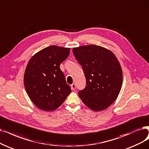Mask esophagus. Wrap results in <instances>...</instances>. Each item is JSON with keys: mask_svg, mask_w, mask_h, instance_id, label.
<instances>
[{"mask_svg": "<svg viewBox=\"0 0 149 149\" xmlns=\"http://www.w3.org/2000/svg\"><path fill=\"white\" fill-rule=\"evenodd\" d=\"M71 90H73V91H74L75 89H76V84H72L71 85Z\"/></svg>", "mask_w": 149, "mask_h": 149, "instance_id": "1", "label": "esophagus"}]
</instances>
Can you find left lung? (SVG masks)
<instances>
[{
  "label": "left lung",
  "mask_w": 149,
  "mask_h": 149,
  "mask_svg": "<svg viewBox=\"0 0 149 149\" xmlns=\"http://www.w3.org/2000/svg\"><path fill=\"white\" fill-rule=\"evenodd\" d=\"M73 52L86 79V87L78 92L82 102L94 111L108 108L117 98L122 85V71L116 57L95 45L74 47Z\"/></svg>",
  "instance_id": "8db88e82"
}]
</instances>
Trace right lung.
Here are the masks:
<instances>
[{"mask_svg": "<svg viewBox=\"0 0 149 149\" xmlns=\"http://www.w3.org/2000/svg\"><path fill=\"white\" fill-rule=\"evenodd\" d=\"M69 54L70 48L50 46L29 61L24 83L29 98L40 109H56L71 93V87L60 68L61 63Z\"/></svg>", "mask_w": 149, "mask_h": 149, "instance_id": "add662e5", "label": "right lung"}]
</instances>
